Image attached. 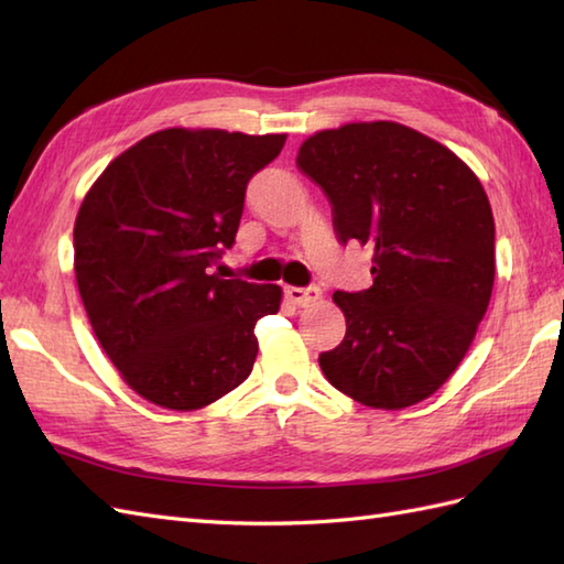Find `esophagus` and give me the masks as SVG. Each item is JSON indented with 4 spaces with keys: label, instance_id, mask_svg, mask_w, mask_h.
Here are the masks:
<instances>
[{
    "label": "esophagus",
    "instance_id": "1",
    "mask_svg": "<svg viewBox=\"0 0 564 564\" xmlns=\"http://www.w3.org/2000/svg\"><path fill=\"white\" fill-rule=\"evenodd\" d=\"M285 297H289V301L295 303V305L307 307V305H313V303L319 301L322 291L317 289V285H310V289H297V285H289V289H285Z\"/></svg>",
    "mask_w": 564,
    "mask_h": 564
}]
</instances>
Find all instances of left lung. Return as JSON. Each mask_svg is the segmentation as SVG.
<instances>
[{"mask_svg":"<svg viewBox=\"0 0 564 564\" xmlns=\"http://www.w3.org/2000/svg\"><path fill=\"white\" fill-rule=\"evenodd\" d=\"M297 166L325 188L341 242L373 249V285L337 291L346 317L319 368L373 410L434 394L460 366L495 285V218L480 178L434 138L394 121L317 130Z\"/></svg>","mask_w":564,"mask_h":564,"instance_id":"obj_1","label":"left lung"}]
</instances>
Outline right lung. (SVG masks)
<instances>
[{"label": "right lung", "mask_w": 564, "mask_h": 564, "mask_svg": "<svg viewBox=\"0 0 564 564\" xmlns=\"http://www.w3.org/2000/svg\"><path fill=\"white\" fill-rule=\"evenodd\" d=\"M285 133L164 128L118 154L75 220V279L104 354L140 398L194 412L242 386L281 285L210 273L232 247L247 182Z\"/></svg>", "instance_id": "obj_1"}]
</instances>
